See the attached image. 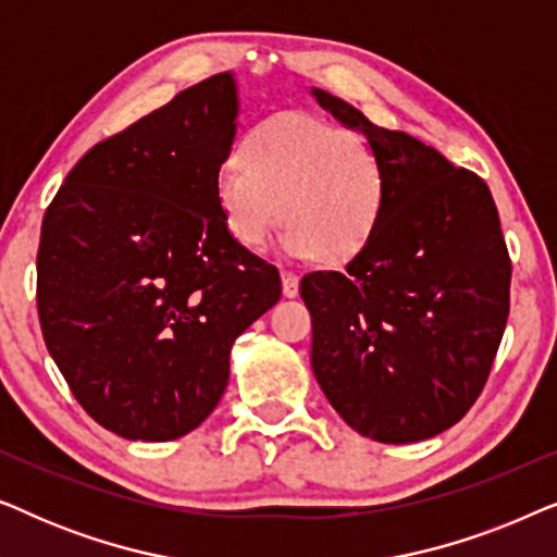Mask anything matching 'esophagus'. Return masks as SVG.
Returning <instances> with one entry per match:
<instances>
[{
  "label": "esophagus",
  "instance_id": "1",
  "mask_svg": "<svg viewBox=\"0 0 557 557\" xmlns=\"http://www.w3.org/2000/svg\"><path fill=\"white\" fill-rule=\"evenodd\" d=\"M281 284H284L286 299H294V296H299V276H296L294 271H281Z\"/></svg>",
  "mask_w": 557,
  "mask_h": 557
}]
</instances>
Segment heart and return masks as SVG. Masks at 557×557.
I'll use <instances>...</instances> for the list:
<instances>
[{"mask_svg":"<svg viewBox=\"0 0 557 557\" xmlns=\"http://www.w3.org/2000/svg\"><path fill=\"white\" fill-rule=\"evenodd\" d=\"M215 197L240 246L261 248L284 218L281 248L288 256L342 261L380 225L387 170L364 136L307 113H278L220 166Z\"/></svg>","mask_w":557,"mask_h":557,"instance_id":"heart-1","label":"heart"}]
</instances>
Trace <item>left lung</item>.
Segmentation results:
<instances>
[{"label": "left lung", "instance_id": "obj_1", "mask_svg": "<svg viewBox=\"0 0 557 557\" xmlns=\"http://www.w3.org/2000/svg\"><path fill=\"white\" fill-rule=\"evenodd\" d=\"M311 96L387 170L383 218L345 273L301 278L311 370L349 429L416 444L467 416L505 334L512 263L497 205L482 177L441 151L326 90Z\"/></svg>", "mask_w": 557, "mask_h": 557}]
</instances>
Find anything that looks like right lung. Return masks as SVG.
Masks as SVG:
<instances>
[{
	"label": "right lung",
	"mask_w": 557,
	"mask_h": 557,
	"mask_svg": "<svg viewBox=\"0 0 557 557\" xmlns=\"http://www.w3.org/2000/svg\"><path fill=\"white\" fill-rule=\"evenodd\" d=\"M238 86L182 90L67 172L42 218L37 314L83 410L121 438L172 441L223 398L233 342L281 296L227 233L215 180Z\"/></svg>",
	"instance_id": "right-lung-1"
}]
</instances>
